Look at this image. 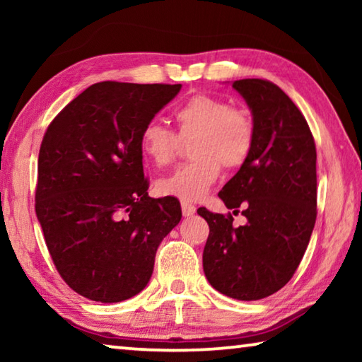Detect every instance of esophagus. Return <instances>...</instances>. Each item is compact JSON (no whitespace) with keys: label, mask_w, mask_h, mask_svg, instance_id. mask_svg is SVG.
Masks as SVG:
<instances>
[{"label":"esophagus","mask_w":362,"mask_h":362,"mask_svg":"<svg viewBox=\"0 0 362 362\" xmlns=\"http://www.w3.org/2000/svg\"><path fill=\"white\" fill-rule=\"evenodd\" d=\"M196 212V207L192 203H187V201H182V214L185 217H192Z\"/></svg>","instance_id":"34e87169"}]
</instances>
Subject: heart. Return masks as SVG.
Here are the masks:
<instances>
[{"label":"heart","mask_w":362,"mask_h":362,"mask_svg":"<svg viewBox=\"0 0 362 362\" xmlns=\"http://www.w3.org/2000/svg\"><path fill=\"white\" fill-rule=\"evenodd\" d=\"M174 119L177 134L161 122L148 121L139 136L140 153L156 168L169 166L179 153L180 139L193 137L192 161L156 183V189L164 196L199 201L217 182L222 166L240 169L254 150L255 126L250 115L217 97H189L174 110Z\"/></svg>","instance_id":"1"}]
</instances>
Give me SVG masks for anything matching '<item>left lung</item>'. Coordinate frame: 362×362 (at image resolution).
<instances>
[{
  "mask_svg": "<svg viewBox=\"0 0 362 362\" xmlns=\"http://www.w3.org/2000/svg\"><path fill=\"white\" fill-rule=\"evenodd\" d=\"M252 110L255 144L249 159L218 193L233 216L199 207L209 225L203 268L214 289L260 300L289 283L316 222V145L305 116L268 79L233 83Z\"/></svg>",
  "mask_w": 362,
  "mask_h": 362,
  "instance_id": "8db88e82",
  "label": "left lung"
}]
</instances>
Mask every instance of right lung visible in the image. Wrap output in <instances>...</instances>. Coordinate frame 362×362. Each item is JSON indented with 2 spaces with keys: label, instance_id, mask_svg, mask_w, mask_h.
<instances>
[{
  "label": "right lung",
  "instance_id": "obj_1",
  "mask_svg": "<svg viewBox=\"0 0 362 362\" xmlns=\"http://www.w3.org/2000/svg\"><path fill=\"white\" fill-rule=\"evenodd\" d=\"M180 88L95 83L47 126L35 211L54 265L79 296L102 303L136 296L180 222L179 199L148 196L139 148L142 127Z\"/></svg>",
  "mask_w": 362,
  "mask_h": 362
}]
</instances>
